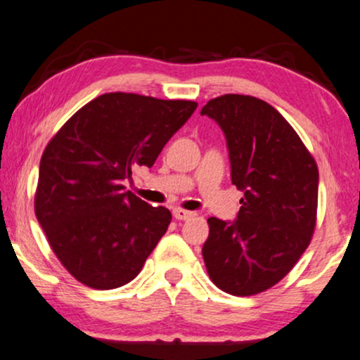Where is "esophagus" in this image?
Returning <instances> with one entry per match:
<instances>
[{"label": "esophagus", "mask_w": 360, "mask_h": 360, "mask_svg": "<svg viewBox=\"0 0 360 360\" xmlns=\"http://www.w3.org/2000/svg\"><path fill=\"white\" fill-rule=\"evenodd\" d=\"M172 214H174L176 219H181V221H183V219H189V218H193V216H196V213H193V211H188V210H183V207H174V210H172Z\"/></svg>", "instance_id": "esophagus-1"}]
</instances>
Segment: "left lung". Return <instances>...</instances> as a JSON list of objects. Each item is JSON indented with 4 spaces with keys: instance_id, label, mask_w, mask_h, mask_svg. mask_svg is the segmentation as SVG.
I'll use <instances>...</instances> for the list:
<instances>
[{
    "instance_id": "1",
    "label": "left lung",
    "mask_w": 360,
    "mask_h": 360,
    "mask_svg": "<svg viewBox=\"0 0 360 360\" xmlns=\"http://www.w3.org/2000/svg\"><path fill=\"white\" fill-rule=\"evenodd\" d=\"M201 115L226 136L231 181L245 193L238 219L210 218L207 275L223 292L258 295L297 265L317 224L319 167L295 129L251 95L211 98Z\"/></svg>"
}]
</instances>
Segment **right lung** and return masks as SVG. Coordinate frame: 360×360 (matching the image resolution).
Masks as SVG:
<instances>
[{
    "label": "right lung",
    "instance_id": "obj_1",
    "mask_svg": "<svg viewBox=\"0 0 360 360\" xmlns=\"http://www.w3.org/2000/svg\"><path fill=\"white\" fill-rule=\"evenodd\" d=\"M193 101L110 92L77 110L43 150L34 214L65 270L95 290L136 278L172 216L124 179L150 167L196 110Z\"/></svg>",
    "mask_w": 360,
    "mask_h": 360
}]
</instances>
